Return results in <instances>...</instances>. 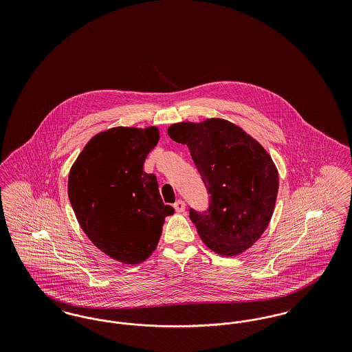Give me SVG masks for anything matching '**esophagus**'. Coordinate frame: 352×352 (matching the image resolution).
<instances>
[{
    "label": "esophagus",
    "instance_id": "34e87169",
    "mask_svg": "<svg viewBox=\"0 0 352 352\" xmlns=\"http://www.w3.org/2000/svg\"><path fill=\"white\" fill-rule=\"evenodd\" d=\"M174 208L177 212H184L186 210V203L184 201H177L174 203Z\"/></svg>",
    "mask_w": 352,
    "mask_h": 352
}]
</instances>
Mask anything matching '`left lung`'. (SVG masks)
Wrapping results in <instances>:
<instances>
[{"label": "left lung", "instance_id": "8db88e82", "mask_svg": "<svg viewBox=\"0 0 352 352\" xmlns=\"http://www.w3.org/2000/svg\"><path fill=\"white\" fill-rule=\"evenodd\" d=\"M175 142L187 145L210 195L207 211L190 208L203 243L223 256L252 247L268 227L278 173L267 151L232 122L208 118L168 126Z\"/></svg>", "mask_w": 352, "mask_h": 352}]
</instances>
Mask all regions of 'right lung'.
<instances>
[{"label":"right lung","mask_w":352,"mask_h":352,"mask_svg":"<svg viewBox=\"0 0 352 352\" xmlns=\"http://www.w3.org/2000/svg\"><path fill=\"white\" fill-rule=\"evenodd\" d=\"M160 132L118 126L96 134L68 175V198L89 240L124 264H140L155 250L165 218L174 208L162 201L154 174L144 171Z\"/></svg>","instance_id":"add662e5"}]
</instances>
